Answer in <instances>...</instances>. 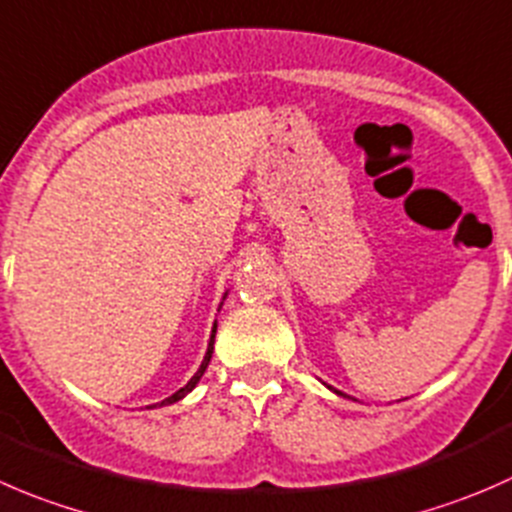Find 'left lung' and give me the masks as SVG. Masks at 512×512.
Wrapping results in <instances>:
<instances>
[{
    "label": "left lung",
    "instance_id": "left-lung-1",
    "mask_svg": "<svg viewBox=\"0 0 512 512\" xmlns=\"http://www.w3.org/2000/svg\"><path fill=\"white\" fill-rule=\"evenodd\" d=\"M336 393H338V391H336Z\"/></svg>",
    "mask_w": 512,
    "mask_h": 512
}]
</instances>
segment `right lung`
<instances>
[{"label": "right lung", "mask_w": 512, "mask_h": 512, "mask_svg": "<svg viewBox=\"0 0 512 512\" xmlns=\"http://www.w3.org/2000/svg\"><path fill=\"white\" fill-rule=\"evenodd\" d=\"M214 338H216V323H214V331H211V341H209V348H206V356H204V361H201V366H199V371L194 373V378H191L189 383H186L184 388H179V391L174 393V396H169V398H164V401L159 403V406H169V403H176V401H181V398L186 396V393H191L196 388V383L201 381V376H204V371H206V366H209V361H211V353H214Z\"/></svg>", "instance_id": "obj_1"}]
</instances>
